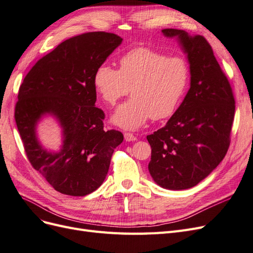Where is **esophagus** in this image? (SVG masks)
<instances>
[{"instance_id":"esophagus-1","label":"esophagus","mask_w":253,"mask_h":253,"mask_svg":"<svg viewBox=\"0 0 253 253\" xmlns=\"http://www.w3.org/2000/svg\"><path fill=\"white\" fill-rule=\"evenodd\" d=\"M125 139L126 141H135L137 138L132 133H125Z\"/></svg>"}]
</instances>
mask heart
Listing matches in <instances>:
<instances>
[{"instance_id": "heart-1", "label": "heart", "mask_w": 253, "mask_h": 253, "mask_svg": "<svg viewBox=\"0 0 253 253\" xmlns=\"http://www.w3.org/2000/svg\"><path fill=\"white\" fill-rule=\"evenodd\" d=\"M119 70L108 64L97 67L94 85L103 100L116 104L128 94L132 98L119 105L113 124L136 129L150 117L160 120L172 116L188 89L189 64L181 57H168L149 47H136L119 60Z\"/></svg>"}]
</instances>
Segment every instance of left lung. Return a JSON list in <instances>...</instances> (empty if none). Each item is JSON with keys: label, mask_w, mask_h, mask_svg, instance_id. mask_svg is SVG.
<instances>
[{"label": "left lung", "mask_w": 253, "mask_h": 253, "mask_svg": "<svg viewBox=\"0 0 253 253\" xmlns=\"http://www.w3.org/2000/svg\"><path fill=\"white\" fill-rule=\"evenodd\" d=\"M190 65V88L167 125L147 136L149 172L164 189L185 190L205 179L224 159L230 144L235 101L212 47L203 36L167 28Z\"/></svg>", "instance_id": "8db88e82"}]
</instances>
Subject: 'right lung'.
Returning a JSON list of instances; mask_svg holds the SVG:
<instances>
[{
  "label": "right lung",
  "instance_id": "right-lung-1",
  "mask_svg": "<svg viewBox=\"0 0 253 253\" xmlns=\"http://www.w3.org/2000/svg\"><path fill=\"white\" fill-rule=\"evenodd\" d=\"M121 42L104 32L73 37L38 61L20 86L14 119L27 158L62 194L85 196L100 187L124 140L121 132L103 129L94 85L97 67ZM45 116L63 128L59 151H48L37 139L36 126Z\"/></svg>",
  "mask_w": 253,
  "mask_h": 253
}]
</instances>
